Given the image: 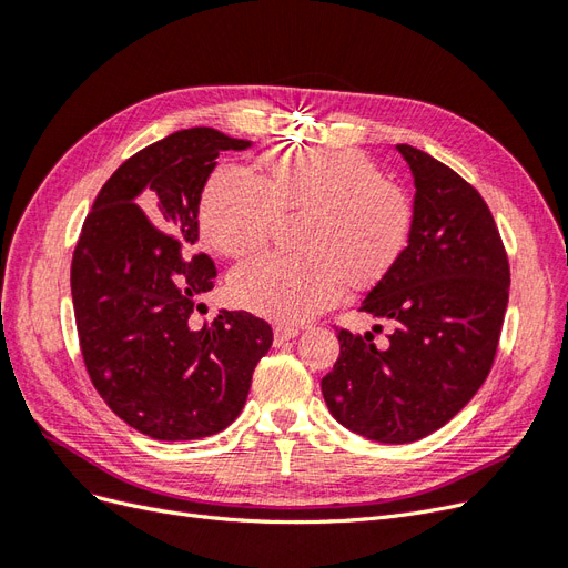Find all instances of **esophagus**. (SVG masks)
Returning <instances> with one entry per match:
<instances>
[{
    "label": "esophagus",
    "instance_id": "esophagus-1",
    "mask_svg": "<svg viewBox=\"0 0 568 568\" xmlns=\"http://www.w3.org/2000/svg\"><path fill=\"white\" fill-rule=\"evenodd\" d=\"M298 336V329L296 326H274V343H284V341H291V338H296Z\"/></svg>",
    "mask_w": 568,
    "mask_h": 568
}]
</instances>
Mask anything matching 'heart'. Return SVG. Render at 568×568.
Masks as SVG:
<instances>
[{"label":"heart","instance_id":"1","mask_svg":"<svg viewBox=\"0 0 568 568\" xmlns=\"http://www.w3.org/2000/svg\"><path fill=\"white\" fill-rule=\"evenodd\" d=\"M263 170L265 180L222 163L201 196L205 242L227 257L263 248L280 213L311 215L301 232L303 255L265 253L232 272V294L251 313L298 324L332 307L343 282L372 286L398 265L415 209L363 151L277 146Z\"/></svg>","mask_w":568,"mask_h":568}]
</instances>
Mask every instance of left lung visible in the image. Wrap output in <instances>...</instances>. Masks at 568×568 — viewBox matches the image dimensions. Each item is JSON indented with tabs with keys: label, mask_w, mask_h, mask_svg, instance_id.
Wrapping results in <instances>:
<instances>
[{
	"label": "left lung",
	"mask_w": 568,
	"mask_h": 568,
	"mask_svg": "<svg viewBox=\"0 0 568 568\" xmlns=\"http://www.w3.org/2000/svg\"><path fill=\"white\" fill-rule=\"evenodd\" d=\"M415 182L407 251L359 311L363 336L341 329V353L322 379L338 424L376 443L438 432L486 382L509 301L500 232L476 189L426 151L398 144ZM388 323L389 341L373 343Z\"/></svg>",
	"instance_id": "1"
}]
</instances>
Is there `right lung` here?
<instances>
[{"label": "right lung", "mask_w": 568, "mask_h": 568, "mask_svg": "<svg viewBox=\"0 0 568 568\" xmlns=\"http://www.w3.org/2000/svg\"><path fill=\"white\" fill-rule=\"evenodd\" d=\"M251 146L213 128L173 132L115 170L78 239L71 294L84 367L115 415L156 440L227 428L272 346L270 324L244 311L192 322L215 280L211 257L189 253L203 186L222 151Z\"/></svg>", "instance_id": "obj_1"}]
</instances>
